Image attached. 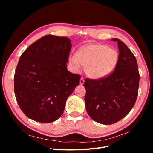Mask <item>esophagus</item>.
Instances as JSON below:
<instances>
[{"instance_id":"obj_1","label":"esophagus","mask_w":153,"mask_h":153,"mask_svg":"<svg viewBox=\"0 0 153 153\" xmlns=\"http://www.w3.org/2000/svg\"><path fill=\"white\" fill-rule=\"evenodd\" d=\"M84 82H85L84 79H83V78H81V79L80 80V85L84 84Z\"/></svg>"}]
</instances>
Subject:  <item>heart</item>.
Instances as JSON below:
<instances>
[{
  "label": "heart",
  "instance_id": "1",
  "mask_svg": "<svg viewBox=\"0 0 153 153\" xmlns=\"http://www.w3.org/2000/svg\"><path fill=\"white\" fill-rule=\"evenodd\" d=\"M69 61L76 71L81 70L82 66H86L87 75L99 79L114 70L118 61V54L106 45H90L78 50L76 55H72Z\"/></svg>",
  "mask_w": 153,
  "mask_h": 153
}]
</instances>
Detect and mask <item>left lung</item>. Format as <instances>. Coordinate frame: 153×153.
Returning <instances> with one entry per match:
<instances>
[{
  "label": "left lung",
  "instance_id": "8db88e82",
  "mask_svg": "<svg viewBox=\"0 0 153 153\" xmlns=\"http://www.w3.org/2000/svg\"><path fill=\"white\" fill-rule=\"evenodd\" d=\"M117 41L119 50L114 70L99 79L86 78L85 103L91 118L103 124H112L124 118L135 105L140 75L135 55L122 41Z\"/></svg>",
  "mask_w": 153,
  "mask_h": 153
}]
</instances>
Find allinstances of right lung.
<instances>
[{
    "mask_svg": "<svg viewBox=\"0 0 153 153\" xmlns=\"http://www.w3.org/2000/svg\"><path fill=\"white\" fill-rule=\"evenodd\" d=\"M67 37L46 35L23 53L14 76L17 103L27 117L42 123L57 120L81 76L67 70L71 50Z\"/></svg>",
    "mask_w": 153,
    "mask_h": 153,
    "instance_id": "right-lung-1",
    "label": "right lung"
}]
</instances>
